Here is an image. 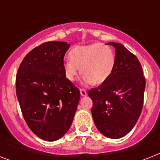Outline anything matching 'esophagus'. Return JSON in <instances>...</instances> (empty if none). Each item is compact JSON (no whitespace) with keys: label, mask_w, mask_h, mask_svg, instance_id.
Masks as SVG:
<instances>
[{"label":"esophagus","mask_w":160,"mask_h":160,"mask_svg":"<svg viewBox=\"0 0 160 160\" xmlns=\"http://www.w3.org/2000/svg\"><path fill=\"white\" fill-rule=\"evenodd\" d=\"M80 95H82V96H85V95H87V92H86V90H85V89H83V88H80Z\"/></svg>","instance_id":"esophagus-1"}]
</instances>
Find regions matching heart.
<instances>
[{"label": "heart", "mask_w": 160, "mask_h": 160, "mask_svg": "<svg viewBox=\"0 0 160 160\" xmlns=\"http://www.w3.org/2000/svg\"><path fill=\"white\" fill-rule=\"evenodd\" d=\"M114 64L115 56L112 49L106 45L95 43L73 48L70 59L64 63V70L71 81L81 70L85 82L100 85L110 76Z\"/></svg>", "instance_id": "1"}]
</instances>
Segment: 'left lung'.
<instances>
[{
    "label": "left lung",
    "instance_id": "1",
    "mask_svg": "<svg viewBox=\"0 0 160 160\" xmlns=\"http://www.w3.org/2000/svg\"><path fill=\"white\" fill-rule=\"evenodd\" d=\"M115 49V64L108 80L89 90L95 125L104 135L119 139L138 121L144 104L145 79L138 58L121 44L109 42Z\"/></svg>",
    "mask_w": 160,
    "mask_h": 160
}]
</instances>
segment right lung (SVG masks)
Returning <instances> with one entry per match:
<instances>
[{
  "mask_svg": "<svg viewBox=\"0 0 160 160\" xmlns=\"http://www.w3.org/2000/svg\"><path fill=\"white\" fill-rule=\"evenodd\" d=\"M70 44L44 42L31 50L19 66L16 95L29 128L39 138L55 141L72 124L80 90L65 78L64 57Z\"/></svg>",
  "mask_w": 160,
  "mask_h": 160,
  "instance_id": "add662e5",
  "label": "right lung"
}]
</instances>
